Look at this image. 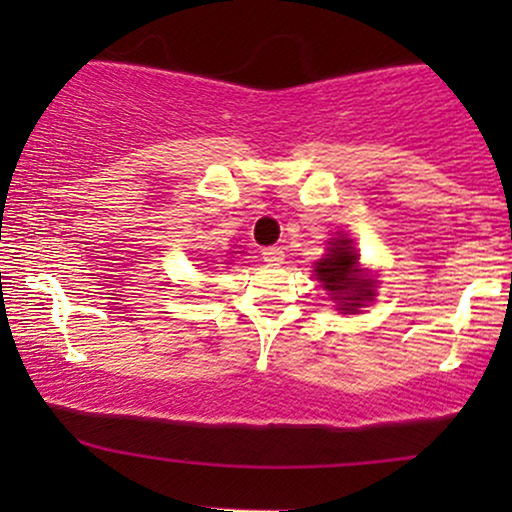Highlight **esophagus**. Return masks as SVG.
Wrapping results in <instances>:
<instances>
[{
    "label": "esophagus",
    "mask_w": 512,
    "mask_h": 512,
    "mask_svg": "<svg viewBox=\"0 0 512 512\" xmlns=\"http://www.w3.org/2000/svg\"><path fill=\"white\" fill-rule=\"evenodd\" d=\"M262 260L267 264H281V262H284V250H281V248L262 250Z\"/></svg>",
    "instance_id": "34e87169"
}]
</instances>
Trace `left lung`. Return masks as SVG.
<instances>
[{
	"label": "left lung",
	"instance_id": "obj_1",
	"mask_svg": "<svg viewBox=\"0 0 512 512\" xmlns=\"http://www.w3.org/2000/svg\"><path fill=\"white\" fill-rule=\"evenodd\" d=\"M315 279L344 315L358 313L363 305L373 301L378 289V279L370 272H363L354 240L346 236L330 240L327 255L315 262Z\"/></svg>",
	"mask_w": 512,
	"mask_h": 512
}]
</instances>
